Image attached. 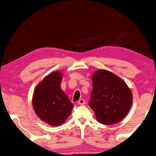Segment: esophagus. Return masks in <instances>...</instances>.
<instances>
[{
  "mask_svg": "<svg viewBox=\"0 0 156 156\" xmlns=\"http://www.w3.org/2000/svg\"><path fill=\"white\" fill-rule=\"evenodd\" d=\"M78 105H84V103H85V100H84V99H80L79 100V101H78Z\"/></svg>",
  "mask_w": 156,
  "mask_h": 156,
  "instance_id": "esophagus-1",
  "label": "esophagus"
}]
</instances>
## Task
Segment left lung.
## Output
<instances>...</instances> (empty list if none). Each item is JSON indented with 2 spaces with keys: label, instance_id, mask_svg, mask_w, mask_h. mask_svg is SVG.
Segmentation results:
<instances>
[{
  "label": "left lung",
  "instance_id": "obj_1",
  "mask_svg": "<svg viewBox=\"0 0 156 156\" xmlns=\"http://www.w3.org/2000/svg\"><path fill=\"white\" fill-rule=\"evenodd\" d=\"M92 83L89 105L94 111L97 120L106 125L120 122L131 107L130 89L120 78L105 69L94 73Z\"/></svg>",
  "mask_w": 156,
  "mask_h": 156
}]
</instances>
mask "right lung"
<instances>
[{
    "label": "right lung",
    "mask_w": 156,
    "mask_h": 156,
    "mask_svg": "<svg viewBox=\"0 0 156 156\" xmlns=\"http://www.w3.org/2000/svg\"><path fill=\"white\" fill-rule=\"evenodd\" d=\"M62 73L54 72L46 76L34 91L32 105L38 118L52 126L65 122L73 108L60 84Z\"/></svg>",
    "instance_id": "right-lung-1"
}]
</instances>
